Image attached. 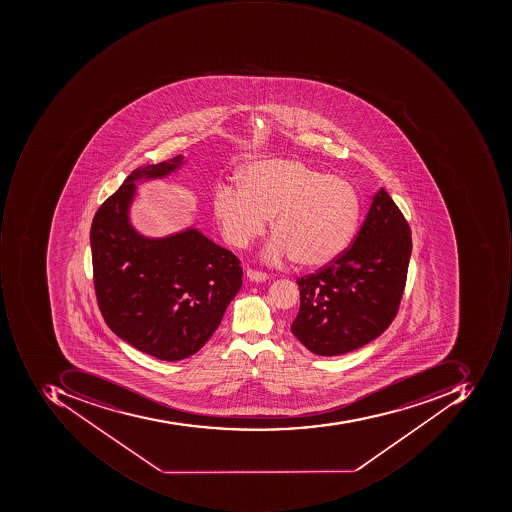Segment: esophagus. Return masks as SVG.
Segmentation results:
<instances>
[{
  "instance_id": "34e87169",
  "label": "esophagus",
  "mask_w": 512,
  "mask_h": 512,
  "mask_svg": "<svg viewBox=\"0 0 512 512\" xmlns=\"http://www.w3.org/2000/svg\"><path fill=\"white\" fill-rule=\"evenodd\" d=\"M246 275H248L249 280L257 281V283L258 281H266L269 278V275L266 274V272L255 271V269H248Z\"/></svg>"
}]
</instances>
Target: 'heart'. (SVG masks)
<instances>
[{"mask_svg": "<svg viewBox=\"0 0 512 512\" xmlns=\"http://www.w3.org/2000/svg\"><path fill=\"white\" fill-rule=\"evenodd\" d=\"M214 214L224 238L246 248L264 234L269 263L294 258L301 268L328 266L345 254L358 229L361 198L354 184L297 160H263L238 172V184L220 183Z\"/></svg>", "mask_w": 512, "mask_h": 512, "instance_id": "obj_1", "label": "heart"}]
</instances>
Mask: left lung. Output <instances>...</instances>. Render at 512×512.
<instances>
[{"label":"left lung","instance_id":"8db88e82","mask_svg":"<svg viewBox=\"0 0 512 512\" xmlns=\"http://www.w3.org/2000/svg\"><path fill=\"white\" fill-rule=\"evenodd\" d=\"M411 228L380 189L345 254L297 278L300 311L291 331L312 354H346L385 332L397 315L411 258Z\"/></svg>","mask_w":512,"mask_h":512}]
</instances>
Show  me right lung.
<instances>
[{
	"label": "right lung",
	"mask_w": 512,
	"mask_h": 512,
	"mask_svg": "<svg viewBox=\"0 0 512 512\" xmlns=\"http://www.w3.org/2000/svg\"><path fill=\"white\" fill-rule=\"evenodd\" d=\"M183 155L138 167L107 198L91 226L98 308L138 351L178 361L200 351L241 288L240 260L195 229L141 237L129 223L135 180L171 174Z\"/></svg>",
	"instance_id": "add662e5"
}]
</instances>
